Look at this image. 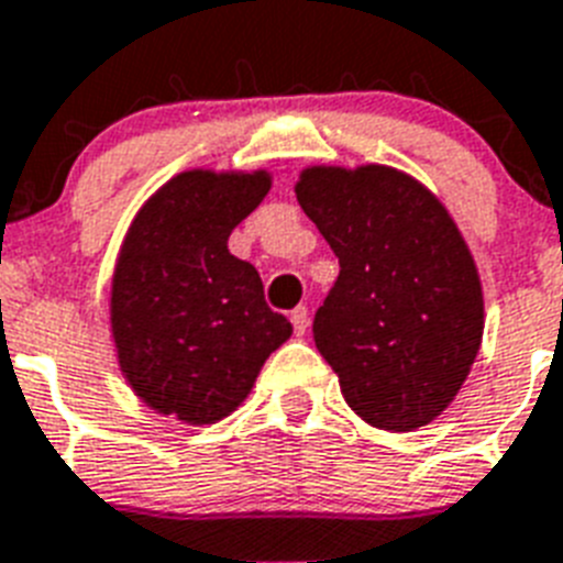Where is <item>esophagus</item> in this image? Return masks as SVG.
Returning <instances> with one entry per match:
<instances>
[{"label":"esophagus","instance_id":"esophagus-1","mask_svg":"<svg viewBox=\"0 0 563 563\" xmlns=\"http://www.w3.org/2000/svg\"><path fill=\"white\" fill-rule=\"evenodd\" d=\"M291 327H295V335H303L306 329H309V309L306 306H297L295 312H291Z\"/></svg>","mask_w":563,"mask_h":563}]
</instances>
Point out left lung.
<instances>
[{"label":"left lung","instance_id":"obj_1","mask_svg":"<svg viewBox=\"0 0 563 563\" xmlns=\"http://www.w3.org/2000/svg\"><path fill=\"white\" fill-rule=\"evenodd\" d=\"M297 202L338 257L314 346L355 413L416 431L454 401L483 341V289L445 205L413 176L306 167Z\"/></svg>","mask_w":563,"mask_h":563}]
</instances>
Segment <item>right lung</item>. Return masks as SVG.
<instances>
[{"mask_svg": "<svg viewBox=\"0 0 563 563\" xmlns=\"http://www.w3.org/2000/svg\"><path fill=\"white\" fill-rule=\"evenodd\" d=\"M272 190L266 170H185L135 213L118 254L109 323L118 364L144 405L187 424L234 413L291 335L257 268L228 236Z\"/></svg>", "mask_w": 563, "mask_h": 563, "instance_id": "add662e5", "label": "right lung"}]
</instances>
